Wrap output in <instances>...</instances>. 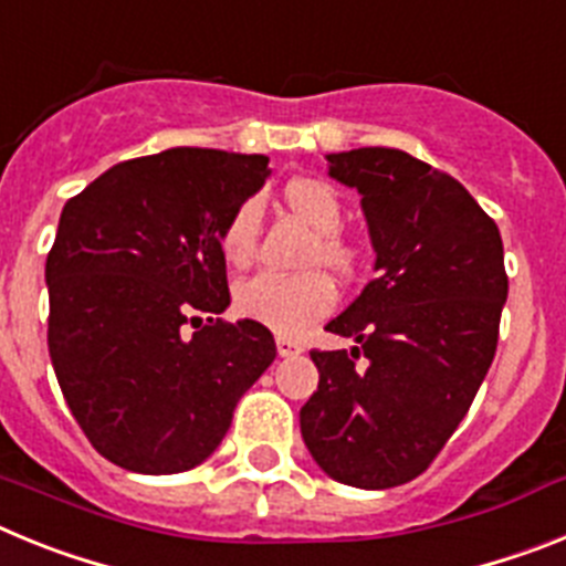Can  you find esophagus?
Instances as JSON below:
<instances>
[{"label": "esophagus", "mask_w": 566, "mask_h": 566, "mask_svg": "<svg viewBox=\"0 0 566 566\" xmlns=\"http://www.w3.org/2000/svg\"><path fill=\"white\" fill-rule=\"evenodd\" d=\"M277 354L280 357H297L303 354V345L292 337H277Z\"/></svg>", "instance_id": "esophagus-1"}]
</instances>
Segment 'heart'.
Wrapping results in <instances>:
<instances>
[{
    "label": "heart",
    "instance_id": "b5f03b06",
    "mask_svg": "<svg viewBox=\"0 0 566 566\" xmlns=\"http://www.w3.org/2000/svg\"><path fill=\"white\" fill-rule=\"evenodd\" d=\"M283 201L300 221L317 232V243L308 254V266H326L339 277L357 272L359 252L352 240L339 234L343 229V201L328 181L319 178H294L283 189ZM260 207L258 201H243L232 209L221 227V252L232 266L252 263L258 249ZM337 306V289L332 277L319 269L300 274L258 272L240 280L234 289V308L240 317L254 319L277 334H297L306 326L332 314Z\"/></svg>",
    "mask_w": 566,
    "mask_h": 566
}]
</instances>
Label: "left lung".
I'll return each mask as SVG.
<instances>
[{
	"instance_id": "left-lung-1",
	"label": "left lung",
	"mask_w": 566,
	"mask_h": 566,
	"mask_svg": "<svg viewBox=\"0 0 566 566\" xmlns=\"http://www.w3.org/2000/svg\"><path fill=\"white\" fill-rule=\"evenodd\" d=\"M328 175L363 195L377 277L326 332L300 433L328 476L363 490L411 482L476 397L507 300L499 227L473 195L402 149L332 153Z\"/></svg>"
}]
</instances>
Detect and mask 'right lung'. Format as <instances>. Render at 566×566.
<instances>
[{"mask_svg":"<svg viewBox=\"0 0 566 566\" xmlns=\"http://www.w3.org/2000/svg\"><path fill=\"white\" fill-rule=\"evenodd\" d=\"M266 175V155L175 147L115 164L64 203L44 263L50 359L84 437L118 468L201 464L277 357L266 326L214 317L229 306L221 227Z\"/></svg>","mask_w":566,"mask_h":566,"instance_id":"1","label":"right lung"}]
</instances>
